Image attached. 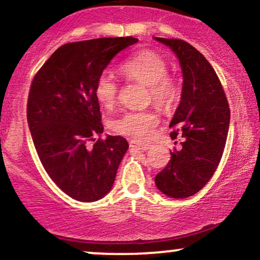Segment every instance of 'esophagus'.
I'll return each instance as SVG.
<instances>
[{
	"instance_id": "esophagus-1",
	"label": "esophagus",
	"mask_w": 260,
	"mask_h": 260,
	"mask_svg": "<svg viewBox=\"0 0 260 260\" xmlns=\"http://www.w3.org/2000/svg\"><path fill=\"white\" fill-rule=\"evenodd\" d=\"M129 145H131V148H134V149H137V150H140V151H147L150 149V145L149 144L139 143V142H137V140H131Z\"/></svg>"
}]
</instances>
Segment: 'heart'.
Here are the masks:
<instances>
[{
  "mask_svg": "<svg viewBox=\"0 0 260 260\" xmlns=\"http://www.w3.org/2000/svg\"><path fill=\"white\" fill-rule=\"evenodd\" d=\"M121 72L127 78L149 86L151 98L162 107H171L177 99V86L169 78L166 61L153 51H142L127 59L121 66ZM94 94L104 107H111L117 99V85L107 74L96 80ZM160 117L153 110L127 111L112 122V129L122 136L137 140H145L159 124Z\"/></svg>",
  "mask_w": 260,
  "mask_h": 260,
  "instance_id": "obj_1",
  "label": "heart"
}]
</instances>
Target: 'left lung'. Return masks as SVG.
<instances>
[{"mask_svg":"<svg viewBox=\"0 0 260 260\" xmlns=\"http://www.w3.org/2000/svg\"><path fill=\"white\" fill-rule=\"evenodd\" d=\"M154 39L175 53L183 77L180 105L170 122L171 138L181 137L183 142L171 151L155 184L170 198L183 199L198 193L217 169L228 138L230 109L215 71L198 50L183 40Z\"/></svg>","mask_w":260,"mask_h":260,"instance_id":"8db88e82","label":"left lung"}]
</instances>
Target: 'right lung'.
Masks as SVG:
<instances>
[{"label":"right lung","mask_w":260,"mask_h":260,"mask_svg":"<svg viewBox=\"0 0 260 260\" xmlns=\"http://www.w3.org/2000/svg\"><path fill=\"white\" fill-rule=\"evenodd\" d=\"M138 39L100 38L62 45L34 77L26 107L28 126L44 169L79 202H96L111 190L127 140L104 132L95 84L112 58Z\"/></svg>","instance_id":"add662e5"}]
</instances>
